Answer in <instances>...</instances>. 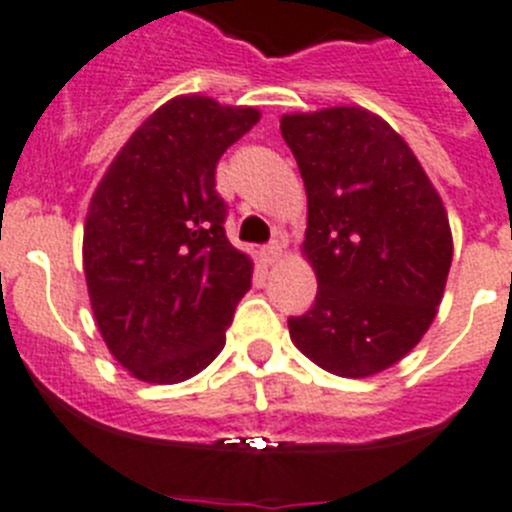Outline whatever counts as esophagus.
<instances>
[{
    "label": "esophagus",
    "mask_w": 512,
    "mask_h": 512,
    "mask_svg": "<svg viewBox=\"0 0 512 512\" xmlns=\"http://www.w3.org/2000/svg\"><path fill=\"white\" fill-rule=\"evenodd\" d=\"M280 252H283V245H280L278 239H275V242H270V245L262 247L260 257H262V262H265V265H273V262L280 260Z\"/></svg>",
    "instance_id": "esophagus-1"
}]
</instances>
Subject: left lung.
Segmentation results:
<instances>
[{"label":"left lung","mask_w":512,"mask_h":512,"mask_svg":"<svg viewBox=\"0 0 512 512\" xmlns=\"http://www.w3.org/2000/svg\"><path fill=\"white\" fill-rule=\"evenodd\" d=\"M308 196L316 301L290 339L339 377L388 370L426 334L451 267L439 193L385 119L334 107L280 119Z\"/></svg>","instance_id":"8db88e82"}]
</instances>
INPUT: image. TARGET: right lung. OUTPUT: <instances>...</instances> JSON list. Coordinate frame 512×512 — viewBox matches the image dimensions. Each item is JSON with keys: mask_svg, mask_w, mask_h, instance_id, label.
I'll return each instance as SVG.
<instances>
[{"mask_svg": "<svg viewBox=\"0 0 512 512\" xmlns=\"http://www.w3.org/2000/svg\"><path fill=\"white\" fill-rule=\"evenodd\" d=\"M260 119L209 96L165 101L101 178L84 227L96 324L124 370L173 385L224 349L252 260L224 232L216 163Z\"/></svg>", "mask_w": 512, "mask_h": 512, "instance_id": "obj_1", "label": "right lung"}]
</instances>
